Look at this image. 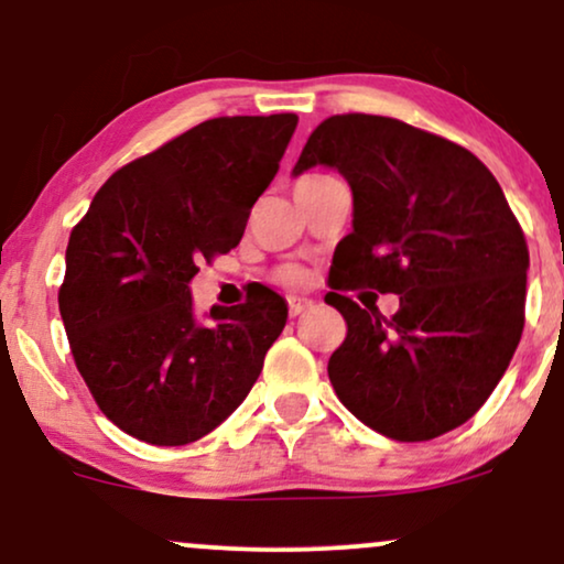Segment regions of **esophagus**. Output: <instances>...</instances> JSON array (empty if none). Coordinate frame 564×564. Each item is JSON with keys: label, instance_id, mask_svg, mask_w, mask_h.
<instances>
[{"label": "esophagus", "instance_id": "34e87169", "mask_svg": "<svg viewBox=\"0 0 564 564\" xmlns=\"http://www.w3.org/2000/svg\"><path fill=\"white\" fill-rule=\"evenodd\" d=\"M307 307H313V302L304 300V296H289V313L294 315V318L296 315H302Z\"/></svg>", "mask_w": 564, "mask_h": 564}]
</instances>
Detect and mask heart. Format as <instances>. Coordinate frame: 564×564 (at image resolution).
Instances as JSON below:
<instances>
[{
    "label": "heart",
    "mask_w": 564,
    "mask_h": 564,
    "mask_svg": "<svg viewBox=\"0 0 564 564\" xmlns=\"http://www.w3.org/2000/svg\"><path fill=\"white\" fill-rule=\"evenodd\" d=\"M278 281L286 283V286H302V283L307 281V273H304L302 268H294V264H291V268H283L281 273H278Z\"/></svg>",
    "instance_id": "b5f03b06"
}]
</instances>
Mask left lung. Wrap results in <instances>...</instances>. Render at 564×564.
Listing matches in <instances>:
<instances>
[{
    "label": "left lung",
    "mask_w": 564,
    "mask_h": 564,
    "mask_svg": "<svg viewBox=\"0 0 564 564\" xmlns=\"http://www.w3.org/2000/svg\"><path fill=\"white\" fill-rule=\"evenodd\" d=\"M323 164L352 187L326 302L347 321L328 360L336 398L384 437L422 443L490 398L525 326L528 243L475 153L387 116L341 113L310 134L294 174ZM398 293L381 319L344 294Z\"/></svg>",
    "instance_id": "left-lung-1"
}]
</instances>
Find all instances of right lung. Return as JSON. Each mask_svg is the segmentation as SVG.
<instances>
[{
  "mask_svg": "<svg viewBox=\"0 0 564 564\" xmlns=\"http://www.w3.org/2000/svg\"><path fill=\"white\" fill-rule=\"evenodd\" d=\"M296 113L200 121L111 174L70 230L57 291L76 368L127 435L187 445L243 403L286 326L262 286L193 315L198 262L241 241L296 129Z\"/></svg>",
  "mask_w": 564,
  "mask_h": 564,
  "instance_id": "1",
  "label": "right lung"
}]
</instances>
